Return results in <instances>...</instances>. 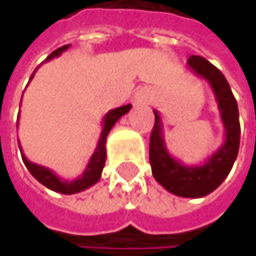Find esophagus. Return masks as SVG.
Masks as SVG:
<instances>
[{
    "label": "esophagus",
    "mask_w": 256,
    "mask_h": 256,
    "mask_svg": "<svg viewBox=\"0 0 256 256\" xmlns=\"http://www.w3.org/2000/svg\"><path fill=\"white\" fill-rule=\"evenodd\" d=\"M151 99V93L150 92H139L136 94V102L138 104H145Z\"/></svg>",
    "instance_id": "1"
}]
</instances>
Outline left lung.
<instances>
[{
    "label": "left lung",
    "instance_id": "obj_1",
    "mask_svg": "<svg viewBox=\"0 0 256 256\" xmlns=\"http://www.w3.org/2000/svg\"><path fill=\"white\" fill-rule=\"evenodd\" d=\"M186 65L192 74L209 82L215 94L224 124V142L204 163L186 166L168 151L163 122L158 111L154 110L156 123L150 139V163L152 176L169 192L179 197L200 198L215 191L224 182L237 158L240 145L238 108L228 81L216 66L200 56H191Z\"/></svg>",
    "mask_w": 256,
    "mask_h": 256
}]
</instances>
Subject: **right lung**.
<instances>
[{"instance_id": "add662e5", "label": "right lung", "mask_w": 256, "mask_h": 256, "mask_svg": "<svg viewBox=\"0 0 256 256\" xmlns=\"http://www.w3.org/2000/svg\"><path fill=\"white\" fill-rule=\"evenodd\" d=\"M70 46H71V44L62 46V47H59L58 50H54V52L46 59V62H47V60H52L53 58L60 56L64 52H66V50L70 48ZM38 68H40V66H38ZM38 68H35V71H36ZM35 71H34V74L30 76L29 81L34 78ZM130 108H132V105H123V106L116 108V110H111V111H108V112L105 114V117H104V120H102V133H100V138H99V140H98V146H96L94 152L92 154V157H90V160H88V163H87L84 172H82L77 179L68 180V179L59 178V176H58L53 170H50L48 168H44V166H40V164H36V163L29 162V160L26 158L25 154H24L20 145H19L20 152H22V160H24L25 166L28 168V170L30 172V175H32L34 178L36 179L38 182H41L44 186H47V188L52 190V191L60 192V194H77L80 191H84V190L90 188L92 185H94V184L100 179L102 170H104V166H105V160H106V146H105V145H106V136H108V133L111 132V128H114V124H116L124 114H128V111H130Z\"/></svg>"}]
</instances>
